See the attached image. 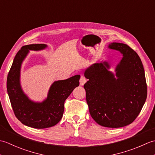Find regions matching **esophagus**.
<instances>
[{"label":"esophagus","mask_w":155,"mask_h":155,"mask_svg":"<svg viewBox=\"0 0 155 155\" xmlns=\"http://www.w3.org/2000/svg\"><path fill=\"white\" fill-rule=\"evenodd\" d=\"M87 81V80L86 78H85L84 77H83V76H81V77L80 78V84L83 86V85H84L85 83H86Z\"/></svg>","instance_id":"esophagus-1"}]
</instances>
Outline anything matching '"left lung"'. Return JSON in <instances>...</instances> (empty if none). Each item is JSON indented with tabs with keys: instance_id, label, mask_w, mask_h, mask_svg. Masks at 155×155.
<instances>
[{
	"instance_id": "8db88e82",
	"label": "left lung",
	"mask_w": 155,
	"mask_h": 155,
	"mask_svg": "<svg viewBox=\"0 0 155 155\" xmlns=\"http://www.w3.org/2000/svg\"><path fill=\"white\" fill-rule=\"evenodd\" d=\"M108 48L123 55L116 76L108 70L107 62L95 63L84 72V85L92 118L101 126L119 128L136 119L145 103L147 85L139 56L126 44L112 42Z\"/></svg>"
}]
</instances>
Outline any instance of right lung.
<instances>
[{
  "label": "right lung",
  "instance_id": "add662e5",
  "mask_svg": "<svg viewBox=\"0 0 155 155\" xmlns=\"http://www.w3.org/2000/svg\"><path fill=\"white\" fill-rule=\"evenodd\" d=\"M47 47L44 44L28 45L22 47L16 53L8 72L6 88L12 110L21 123L35 128L54 126L62 117L64 102L79 85L80 75L66 80L55 81L49 90L48 97L42 103H34L23 93L20 85V71L22 61L29 50L39 51Z\"/></svg>",
  "mask_w": 155,
  "mask_h": 155
}]
</instances>
